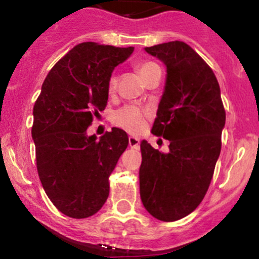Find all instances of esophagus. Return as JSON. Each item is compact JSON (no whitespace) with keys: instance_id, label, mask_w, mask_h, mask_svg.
<instances>
[{"instance_id":"34e87169","label":"esophagus","mask_w":259,"mask_h":259,"mask_svg":"<svg viewBox=\"0 0 259 259\" xmlns=\"http://www.w3.org/2000/svg\"><path fill=\"white\" fill-rule=\"evenodd\" d=\"M141 144V141L135 137H129V147L130 148H138Z\"/></svg>"}]
</instances>
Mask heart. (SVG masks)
<instances>
[{
	"label": "heart",
	"instance_id": "obj_1",
	"mask_svg": "<svg viewBox=\"0 0 259 259\" xmlns=\"http://www.w3.org/2000/svg\"><path fill=\"white\" fill-rule=\"evenodd\" d=\"M137 71L139 72L141 78L144 80L151 74L159 71V67L154 62L146 61L137 65ZM116 84H117L116 76H111L110 80H108V91H115ZM149 113H151L149 110H146V108L137 107V106H125V107L120 108L113 113L112 120L118 127H121V129L126 130L132 134H139L146 127V120Z\"/></svg>",
	"mask_w": 259,
	"mask_h": 259
}]
</instances>
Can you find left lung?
<instances>
[{
	"instance_id": "8db88e82",
	"label": "left lung",
	"mask_w": 259,
	"mask_h": 259,
	"mask_svg": "<svg viewBox=\"0 0 259 259\" xmlns=\"http://www.w3.org/2000/svg\"><path fill=\"white\" fill-rule=\"evenodd\" d=\"M166 66V83L152 133L170 141L162 153L141 143V198L161 221L192 213L211 184L226 113L211 67L180 40L144 48Z\"/></svg>"
}]
</instances>
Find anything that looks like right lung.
Returning a JSON list of instances; mask_svg holds the SVG:
<instances>
[{
	"label": "right lung",
	"mask_w": 259,
	"mask_h": 259,
	"mask_svg": "<svg viewBox=\"0 0 259 259\" xmlns=\"http://www.w3.org/2000/svg\"><path fill=\"white\" fill-rule=\"evenodd\" d=\"M133 51L94 42L75 46L51 69L35 101L31 138L38 175L51 202L72 219L102 208L108 176L129 144L117 127L100 139L87 129L107 105L113 69Z\"/></svg>",
	"instance_id": "obj_1"
}]
</instances>
